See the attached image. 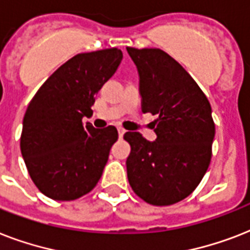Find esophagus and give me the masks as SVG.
Segmentation results:
<instances>
[{
	"label": "esophagus",
	"instance_id": "esophagus-1",
	"mask_svg": "<svg viewBox=\"0 0 250 250\" xmlns=\"http://www.w3.org/2000/svg\"><path fill=\"white\" fill-rule=\"evenodd\" d=\"M118 133H119V137H123V135L125 133V129L122 128V127H119V128H118Z\"/></svg>",
	"mask_w": 250,
	"mask_h": 250
}]
</instances>
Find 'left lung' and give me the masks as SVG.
Masks as SVG:
<instances>
[{"mask_svg": "<svg viewBox=\"0 0 250 250\" xmlns=\"http://www.w3.org/2000/svg\"><path fill=\"white\" fill-rule=\"evenodd\" d=\"M140 76L141 110L157 115L156 141L125 132L131 145L127 176L145 202L167 206L188 197L211 160L215 125L205 93L180 63L161 49L127 48Z\"/></svg>", "mask_w": 250, "mask_h": 250, "instance_id": "left-lung-1", "label": "left lung"}]
</instances>
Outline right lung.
<instances>
[{
  "instance_id": "add662e5",
  "label": "right lung",
  "mask_w": 250,
  "mask_h": 250,
  "mask_svg": "<svg viewBox=\"0 0 250 250\" xmlns=\"http://www.w3.org/2000/svg\"><path fill=\"white\" fill-rule=\"evenodd\" d=\"M122 58L117 48L76 54L29 102L21 152L32 182L46 197L72 201L89 193L101 178L118 131L114 125L94 128L83 118L93 113L94 96Z\"/></svg>"
}]
</instances>
